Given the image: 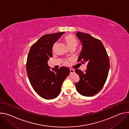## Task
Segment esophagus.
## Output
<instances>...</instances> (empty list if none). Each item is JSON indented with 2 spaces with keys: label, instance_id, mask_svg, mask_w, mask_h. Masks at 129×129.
<instances>
[{
  "label": "esophagus",
  "instance_id": "34e87169",
  "mask_svg": "<svg viewBox=\"0 0 129 129\" xmlns=\"http://www.w3.org/2000/svg\"><path fill=\"white\" fill-rule=\"evenodd\" d=\"M70 73H74V72H75L74 70L72 69H70Z\"/></svg>",
  "mask_w": 129,
  "mask_h": 129
}]
</instances>
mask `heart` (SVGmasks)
Returning a JSON list of instances; mask_svg holds the SVG:
<instances>
[{
  "mask_svg": "<svg viewBox=\"0 0 129 129\" xmlns=\"http://www.w3.org/2000/svg\"><path fill=\"white\" fill-rule=\"evenodd\" d=\"M64 40L70 49H75L77 46V41L75 37L72 35L69 34L66 36L64 37ZM64 64L65 65H68L69 64L68 61L65 60L64 61Z\"/></svg>",
  "mask_w": 129,
  "mask_h": 129,
  "instance_id": "1",
  "label": "heart"
}]
</instances>
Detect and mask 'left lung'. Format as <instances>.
Masks as SVG:
<instances>
[{
	"label": "left lung",
	"mask_w": 129,
	"mask_h": 129,
	"mask_svg": "<svg viewBox=\"0 0 129 129\" xmlns=\"http://www.w3.org/2000/svg\"><path fill=\"white\" fill-rule=\"evenodd\" d=\"M76 35L82 46L77 62L86 63L87 66L85 72L78 69L75 70L80 78L75 85L79 94L90 97L98 93L106 83L110 69L109 56L99 39L80 32Z\"/></svg>",
	"instance_id": "obj_1"
}]
</instances>
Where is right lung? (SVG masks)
I'll list each match as a JSON object with an SVG mask.
<instances>
[{"label":"right lung","mask_w":129,"mask_h":129,"mask_svg":"<svg viewBox=\"0 0 129 129\" xmlns=\"http://www.w3.org/2000/svg\"><path fill=\"white\" fill-rule=\"evenodd\" d=\"M65 32L46 34L41 36L31 46L26 63L27 75L36 93L46 99L59 95L63 81L70 74L69 68L50 70L48 61L53 56L54 45Z\"/></svg>","instance_id":"right-lung-1"}]
</instances>
